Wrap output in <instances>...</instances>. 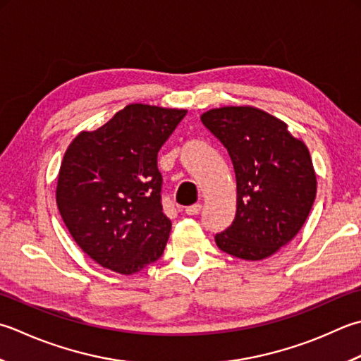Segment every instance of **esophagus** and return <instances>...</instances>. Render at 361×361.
I'll list each match as a JSON object with an SVG mask.
<instances>
[{"label":"esophagus","mask_w":361,"mask_h":361,"mask_svg":"<svg viewBox=\"0 0 361 361\" xmlns=\"http://www.w3.org/2000/svg\"><path fill=\"white\" fill-rule=\"evenodd\" d=\"M200 209H202V204H200V203L190 204V207L186 208V214H189V216H197V214L200 213Z\"/></svg>","instance_id":"esophagus-1"}]
</instances>
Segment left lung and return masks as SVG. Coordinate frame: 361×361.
Returning a JSON list of instances; mask_svg holds the SVG:
<instances>
[{
  "mask_svg": "<svg viewBox=\"0 0 361 361\" xmlns=\"http://www.w3.org/2000/svg\"><path fill=\"white\" fill-rule=\"evenodd\" d=\"M200 118L227 148L236 173V216L214 236L217 247L249 261L274 255L298 235L316 199L307 145L253 106H225Z\"/></svg>",
  "mask_w": 361,
  "mask_h": 361,
  "instance_id": "8db88e82",
  "label": "left lung"
}]
</instances>
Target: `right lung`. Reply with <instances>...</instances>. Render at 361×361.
Returning a JSON list of instances; mask_svg holds the SVG:
<instances>
[{
	"label": "right lung",
	"instance_id": "add662e5",
	"mask_svg": "<svg viewBox=\"0 0 361 361\" xmlns=\"http://www.w3.org/2000/svg\"><path fill=\"white\" fill-rule=\"evenodd\" d=\"M186 109L134 103L68 145L56 188L62 221L84 253L130 275L159 259L172 222L162 213L158 152Z\"/></svg>",
	"mask_w": 361,
	"mask_h": 361
}]
</instances>
